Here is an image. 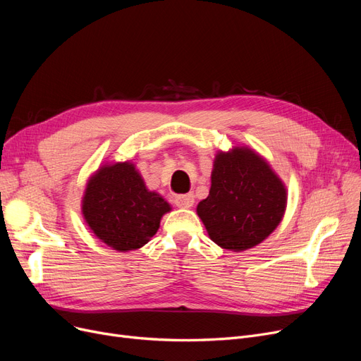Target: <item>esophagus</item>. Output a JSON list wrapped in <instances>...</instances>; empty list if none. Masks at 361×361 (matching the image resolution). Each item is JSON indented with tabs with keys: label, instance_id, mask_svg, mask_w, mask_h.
Segmentation results:
<instances>
[{
	"label": "esophagus",
	"instance_id": "1",
	"mask_svg": "<svg viewBox=\"0 0 361 361\" xmlns=\"http://www.w3.org/2000/svg\"><path fill=\"white\" fill-rule=\"evenodd\" d=\"M193 203H195V195L193 193L176 196V204L178 207H183V209H188V207L193 206Z\"/></svg>",
	"mask_w": 361,
	"mask_h": 361
}]
</instances>
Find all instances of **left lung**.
I'll return each mask as SVG.
<instances>
[{"instance_id": "obj_1", "label": "left lung", "mask_w": 361, "mask_h": 361, "mask_svg": "<svg viewBox=\"0 0 361 361\" xmlns=\"http://www.w3.org/2000/svg\"><path fill=\"white\" fill-rule=\"evenodd\" d=\"M209 196L197 204L211 240L243 252L268 238L286 214L287 188L268 161L247 146L219 150Z\"/></svg>"}]
</instances>
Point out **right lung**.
<instances>
[{
    "label": "right lung",
    "mask_w": 361,
    "mask_h": 361,
    "mask_svg": "<svg viewBox=\"0 0 361 361\" xmlns=\"http://www.w3.org/2000/svg\"><path fill=\"white\" fill-rule=\"evenodd\" d=\"M171 204L147 187L130 161L104 164L87 180L82 214L92 233L117 252L137 250L154 237Z\"/></svg>",
    "instance_id": "add662e5"
}]
</instances>
